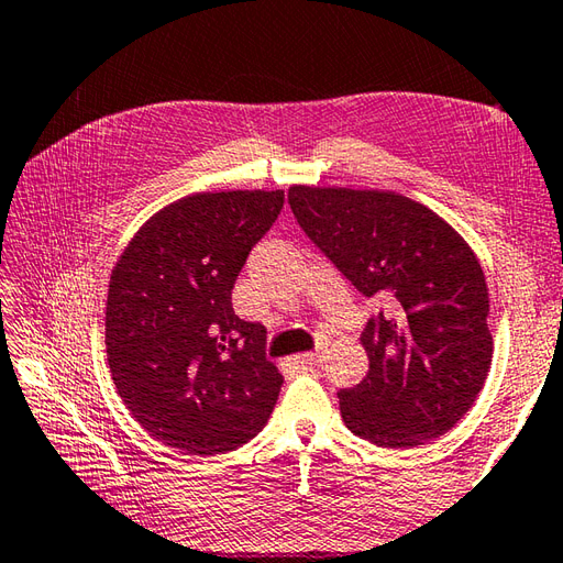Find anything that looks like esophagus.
Segmentation results:
<instances>
[{
    "label": "esophagus",
    "mask_w": 563,
    "mask_h": 563,
    "mask_svg": "<svg viewBox=\"0 0 563 563\" xmlns=\"http://www.w3.org/2000/svg\"><path fill=\"white\" fill-rule=\"evenodd\" d=\"M297 363L305 365V367H314V365H321V353L312 351V353H302V355H297Z\"/></svg>",
    "instance_id": "34e87169"
}]
</instances>
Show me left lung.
Wrapping results in <instances>:
<instances>
[{
    "mask_svg": "<svg viewBox=\"0 0 563 563\" xmlns=\"http://www.w3.org/2000/svg\"><path fill=\"white\" fill-rule=\"evenodd\" d=\"M297 224L365 297L369 369L339 391L343 423L379 448L445 435L492 367L488 288L474 251L421 202L391 190L292 186Z\"/></svg>",
    "mask_w": 563,
    "mask_h": 563,
    "instance_id": "1",
    "label": "left lung"
}]
</instances>
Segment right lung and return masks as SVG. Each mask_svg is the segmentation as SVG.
Wrapping results in <instances>:
<instances>
[{"mask_svg": "<svg viewBox=\"0 0 563 563\" xmlns=\"http://www.w3.org/2000/svg\"><path fill=\"white\" fill-rule=\"evenodd\" d=\"M283 202V190L186 196L140 227L111 273L106 353L118 394L181 454L242 448L278 401L266 327L234 314L232 290Z\"/></svg>", "mask_w": 563, "mask_h": 563, "instance_id": "add662e5", "label": "right lung"}]
</instances>
